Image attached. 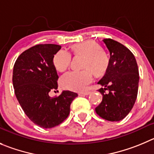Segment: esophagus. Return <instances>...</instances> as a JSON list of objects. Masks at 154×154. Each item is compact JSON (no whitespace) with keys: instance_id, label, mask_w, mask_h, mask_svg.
I'll use <instances>...</instances> for the list:
<instances>
[{"instance_id":"34e87169","label":"esophagus","mask_w":154,"mask_h":154,"mask_svg":"<svg viewBox=\"0 0 154 154\" xmlns=\"http://www.w3.org/2000/svg\"><path fill=\"white\" fill-rule=\"evenodd\" d=\"M90 93V92H80V93H79V95H80V96H87V95H89Z\"/></svg>"}]
</instances>
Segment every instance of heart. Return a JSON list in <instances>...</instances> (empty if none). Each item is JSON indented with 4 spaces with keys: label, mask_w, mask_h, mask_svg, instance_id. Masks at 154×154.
Instances as JSON below:
<instances>
[{
    "label": "heart",
    "mask_w": 154,
    "mask_h": 154,
    "mask_svg": "<svg viewBox=\"0 0 154 154\" xmlns=\"http://www.w3.org/2000/svg\"><path fill=\"white\" fill-rule=\"evenodd\" d=\"M76 55L84 56L82 70H71L64 74L61 78L63 88L74 91H84L93 81V72L96 75H103L109 65V59L101 47L94 42L87 41L78 43L72 47ZM71 54L66 50H60L53 57L54 68L62 72L70 66Z\"/></svg>",
    "instance_id": "heart-1"
}]
</instances>
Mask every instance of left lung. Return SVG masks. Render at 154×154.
<instances>
[{
    "label": "left lung",
    "mask_w": 154,
    "mask_h": 154,
    "mask_svg": "<svg viewBox=\"0 0 154 154\" xmlns=\"http://www.w3.org/2000/svg\"><path fill=\"white\" fill-rule=\"evenodd\" d=\"M110 52L109 65L98 82L104 88L101 103L96 108L97 115L110 122L122 120L132 109L138 91L139 72L133 53L112 38L103 40Z\"/></svg>",
    "instance_id": "left-lung-1"
}]
</instances>
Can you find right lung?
I'll return each mask as SVG.
<instances>
[{"label": "right lung", "mask_w": 154, "mask_h": 154, "mask_svg": "<svg viewBox=\"0 0 154 154\" xmlns=\"http://www.w3.org/2000/svg\"><path fill=\"white\" fill-rule=\"evenodd\" d=\"M61 46L39 44L26 50L17 57L13 70L16 97L29 119L39 127L51 128L67 118L70 106L78 96L64 90L58 97L48 93L57 89V76L53 65L54 55Z\"/></svg>", "instance_id": "obj_1"}]
</instances>
